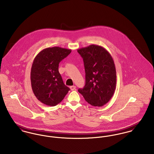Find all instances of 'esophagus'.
Instances as JSON below:
<instances>
[{"label": "esophagus", "instance_id": "esophagus-1", "mask_svg": "<svg viewBox=\"0 0 154 154\" xmlns=\"http://www.w3.org/2000/svg\"><path fill=\"white\" fill-rule=\"evenodd\" d=\"M70 89L72 90V91H73V90H75L76 89V87L75 86H71L70 87Z\"/></svg>", "mask_w": 154, "mask_h": 154}]
</instances>
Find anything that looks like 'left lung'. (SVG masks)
<instances>
[{
  "mask_svg": "<svg viewBox=\"0 0 154 154\" xmlns=\"http://www.w3.org/2000/svg\"><path fill=\"white\" fill-rule=\"evenodd\" d=\"M83 58L85 85L78 92L92 106L102 107L114 95L116 87V70L110 53L104 47L91 44L78 49Z\"/></svg>",
  "mask_w": 154,
  "mask_h": 154,
  "instance_id": "left-lung-1",
  "label": "left lung"
}]
</instances>
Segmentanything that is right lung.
<instances>
[{
	"mask_svg": "<svg viewBox=\"0 0 154 154\" xmlns=\"http://www.w3.org/2000/svg\"><path fill=\"white\" fill-rule=\"evenodd\" d=\"M71 51L60 47H48L34 59L31 69V87L36 98L45 105L56 106L70 90L63 83L59 65Z\"/></svg>",
	"mask_w": 154,
	"mask_h": 154,
	"instance_id": "obj_1",
	"label": "right lung"
}]
</instances>
